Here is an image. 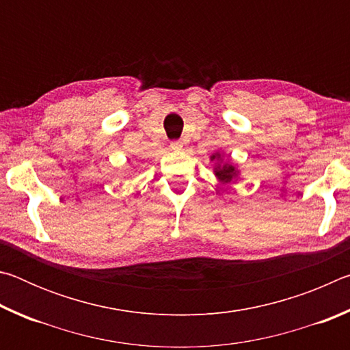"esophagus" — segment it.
Instances as JSON below:
<instances>
[{
    "label": "esophagus",
    "mask_w": 350,
    "mask_h": 350,
    "mask_svg": "<svg viewBox=\"0 0 350 350\" xmlns=\"http://www.w3.org/2000/svg\"><path fill=\"white\" fill-rule=\"evenodd\" d=\"M171 150H174V151H180L182 150V146H183V144L180 140H173L171 142Z\"/></svg>",
    "instance_id": "obj_1"
}]
</instances>
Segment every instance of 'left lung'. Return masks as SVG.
<instances>
[{
    "label": "left lung",
    "mask_w": 350,
    "mask_h": 350,
    "mask_svg": "<svg viewBox=\"0 0 350 350\" xmlns=\"http://www.w3.org/2000/svg\"><path fill=\"white\" fill-rule=\"evenodd\" d=\"M211 161H216L217 165L215 167V174L219 179V182L224 183V185H228V183H233L238 177L239 171L234 167L232 162H222L221 152H216L211 156Z\"/></svg>",
    "instance_id": "1"
}]
</instances>
